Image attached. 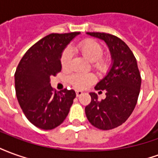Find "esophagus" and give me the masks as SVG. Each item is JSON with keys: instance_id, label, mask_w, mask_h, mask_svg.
Wrapping results in <instances>:
<instances>
[{"instance_id": "1", "label": "esophagus", "mask_w": 158, "mask_h": 158, "mask_svg": "<svg viewBox=\"0 0 158 158\" xmlns=\"http://www.w3.org/2000/svg\"><path fill=\"white\" fill-rule=\"evenodd\" d=\"M83 94H84V93H83L82 91H80V90H77V91H76V96H78V97L80 96H82Z\"/></svg>"}]
</instances>
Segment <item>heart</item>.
Returning a JSON list of instances; mask_svg holds the SVG:
<instances>
[{
    "instance_id": "obj_1",
    "label": "heart",
    "mask_w": 158,
    "mask_h": 158,
    "mask_svg": "<svg viewBox=\"0 0 158 158\" xmlns=\"http://www.w3.org/2000/svg\"><path fill=\"white\" fill-rule=\"evenodd\" d=\"M77 51L88 61L94 62V66L97 69L102 68L104 62L102 60L103 55V48L102 45L96 40L87 39L77 45ZM73 50L71 47H67L63 51L61 56V64L62 68H68L73 60ZM95 76L91 73H78L70 77V81L73 85L77 89H85L95 81Z\"/></svg>"
}]
</instances>
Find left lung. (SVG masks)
<instances>
[{"mask_svg":"<svg viewBox=\"0 0 158 158\" xmlns=\"http://www.w3.org/2000/svg\"><path fill=\"white\" fill-rule=\"evenodd\" d=\"M86 34L106 43L112 64L95 87L96 90H105L106 98L100 102L96 93H89L91 102L86 106L85 114L93 126L109 130L123 124L131 115L137 103L141 78L135 56L122 40L106 33Z\"/></svg>","mask_w":158,"mask_h":158,"instance_id":"1","label":"left lung"}]
</instances>
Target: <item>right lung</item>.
I'll return each mask as SVG.
<instances>
[{
    "instance_id": "1",
    "label": "right lung",
    "mask_w": 158,
    "mask_h": 158,
    "mask_svg": "<svg viewBox=\"0 0 158 158\" xmlns=\"http://www.w3.org/2000/svg\"><path fill=\"white\" fill-rule=\"evenodd\" d=\"M79 32L51 34L27 51L16 69L15 89L23 112L41 129H53L68 116L76 97L73 89L54 92L51 76L62 69V52Z\"/></svg>"
}]
</instances>
